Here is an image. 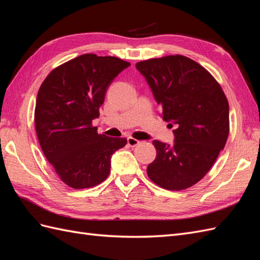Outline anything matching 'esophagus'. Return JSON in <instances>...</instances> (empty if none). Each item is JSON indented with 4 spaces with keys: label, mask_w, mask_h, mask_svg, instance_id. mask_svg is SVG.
Instances as JSON below:
<instances>
[{
    "label": "esophagus",
    "mask_w": 260,
    "mask_h": 260,
    "mask_svg": "<svg viewBox=\"0 0 260 260\" xmlns=\"http://www.w3.org/2000/svg\"><path fill=\"white\" fill-rule=\"evenodd\" d=\"M127 142H128V145H129V146L135 147V146H137V145L140 143V141H138L137 139L132 138V137H129V138L127 139Z\"/></svg>",
    "instance_id": "1"
}]
</instances>
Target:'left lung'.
<instances>
[{"instance_id":"obj_1","label":"left lung","mask_w":260,"mask_h":260,"mask_svg":"<svg viewBox=\"0 0 260 260\" xmlns=\"http://www.w3.org/2000/svg\"><path fill=\"white\" fill-rule=\"evenodd\" d=\"M161 107V117L174 130L172 145L154 140L156 158L147 176L166 190L180 191L198 183L224 148L229 136V103L207 70L182 55L139 61Z\"/></svg>"}]
</instances>
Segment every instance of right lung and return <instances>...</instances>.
<instances>
[{
	"label": "right lung",
	"instance_id": "obj_1",
	"mask_svg": "<svg viewBox=\"0 0 260 260\" xmlns=\"http://www.w3.org/2000/svg\"><path fill=\"white\" fill-rule=\"evenodd\" d=\"M130 62L83 54L50 73L39 89L35 124L46 159L73 188L98 185L111 172L112 155L124 138L99 135V118L108 86Z\"/></svg>",
	"mask_w": 260,
	"mask_h": 260
}]
</instances>
